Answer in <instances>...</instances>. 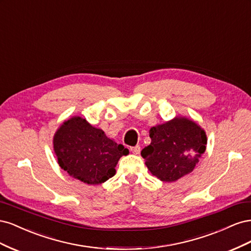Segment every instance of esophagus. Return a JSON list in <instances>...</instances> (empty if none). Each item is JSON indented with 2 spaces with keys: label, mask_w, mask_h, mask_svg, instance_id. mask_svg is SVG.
Returning <instances> with one entry per match:
<instances>
[{
  "label": "esophagus",
  "mask_w": 251,
  "mask_h": 251,
  "mask_svg": "<svg viewBox=\"0 0 251 251\" xmlns=\"http://www.w3.org/2000/svg\"><path fill=\"white\" fill-rule=\"evenodd\" d=\"M140 151H141V149H140L139 146H136V147L131 148V151H132L133 154H135V155H138L140 153Z\"/></svg>",
  "instance_id": "1"
}]
</instances>
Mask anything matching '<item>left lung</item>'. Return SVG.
<instances>
[{"label": "left lung", "instance_id": "1", "mask_svg": "<svg viewBox=\"0 0 251 251\" xmlns=\"http://www.w3.org/2000/svg\"><path fill=\"white\" fill-rule=\"evenodd\" d=\"M151 144L141 151L149 171L163 182L192 173L206 150L203 128L185 116H176L150 128Z\"/></svg>", "mask_w": 251, "mask_h": 251}]
</instances>
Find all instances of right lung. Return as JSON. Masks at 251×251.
<instances>
[{"label": "right lung", "instance_id": "1", "mask_svg": "<svg viewBox=\"0 0 251 251\" xmlns=\"http://www.w3.org/2000/svg\"><path fill=\"white\" fill-rule=\"evenodd\" d=\"M53 149L60 168L89 185L101 184L112 178L119 159L128 154L123 144H117L101 128L80 116L65 120L57 128Z\"/></svg>", "mask_w": 251, "mask_h": 251}]
</instances>
